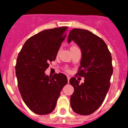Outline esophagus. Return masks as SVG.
Returning <instances> with one entry per match:
<instances>
[{"mask_svg": "<svg viewBox=\"0 0 128 128\" xmlns=\"http://www.w3.org/2000/svg\"><path fill=\"white\" fill-rule=\"evenodd\" d=\"M67 79H68V82H69L70 80V77L69 76H67Z\"/></svg>", "mask_w": 128, "mask_h": 128, "instance_id": "obj_1", "label": "esophagus"}]
</instances>
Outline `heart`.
I'll list each match as a JSON object with an SVG mask.
<instances>
[{"instance_id":"b5f03b06","label":"heart","mask_w":128,"mask_h":128,"mask_svg":"<svg viewBox=\"0 0 128 128\" xmlns=\"http://www.w3.org/2000/svg\"><path fill=\"white\" fill-rule=\"evenodd\" d=\"M74 47H76V46H73V47H72L71 48H74Z\"/></svg>"}]
</instances>
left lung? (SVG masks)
<instances>
[{"instance_id":"8db88e82","label":"left lung","mask_w":128,"mask_h":128,"mask_svg":"<svg viewBox=\"0 0 128 128\" xmlns=\"http://www.w3.org/2000/svg\"><path fill=\"white\" fill-rule=\"evenodd\" d=\"M72 40L82 52L76 75L84 77V82L80 84L75 78L70 80L74 88L71 106L75 113L88 115L99 108L108 91L113 73L112 55L105 42L88 30L73 29L68 35V42Z\"/></svg>"}]
</instances>
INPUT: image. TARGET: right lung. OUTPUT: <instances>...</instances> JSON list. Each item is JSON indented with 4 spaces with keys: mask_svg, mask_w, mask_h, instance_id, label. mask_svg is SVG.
<instances>
[{
    "mask_svg": "<svg viewBox=\"0 0 128 128\" xmlns=\"http://www.w3.org/2000/svg\"><path fill=\"white\" fill-rule=\"evenodd\" d=\"M68 27L46 30L29 38L18 55L16 76L22 98L38 114H47L55 108L62 89L68 82L62 73L46 75L48 63L54 61Z\"/></svg>",
    "mask_w": 128,
    "mask_h": 128,
    "instance_id": "obj_1",
    "label": "right lung"
}]
</instances>
